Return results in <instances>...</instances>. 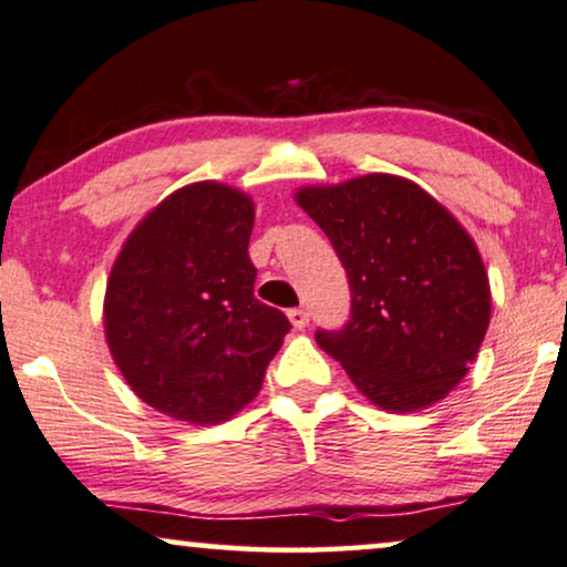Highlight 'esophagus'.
<instances>
[{"instance_id":"esophagus-1","label":"esophagus","mask_w":567,"mask_h":567,"mask_svg":"<svg viewBox=\"0 0 567 567\" xmlns=\"http://www.w3.org/2000/svg\"><path fill=\"white\" fill-rule=\"evenodd\" d=\"M287 318H290V323L298 331L306 329V326H308V310L306 308H290V310H287Z\"/></svg>"}]
</instances>
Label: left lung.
<instances>
[{
	"instance_id": "obj_1",
	"label": "left lung",
	"mask_w": 567,
	"mask_h": 567,
	"mask_svg": "<svg viewBox=\"0 0 567 567\" xmlns=\"http://www.w3.org/2000/svg\"><path fill=\"white\" fill-rule=\"evenodd\" d=\"M298 203L344 265L352 308L316 341L388 411L432 405L465 378L491 321L473 238L409 179L367 174L308 187Z\"/></svg>"
}]
</instances>
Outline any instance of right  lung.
<instances>
[{"instance_id":"obj_1","label":"right lung","mask_w":567,"mask_h":567,"mask_svg":"<svg viewBox=\"0 0 567 567\" xmlns=\"http://www.w3.org/2000/svg\"><path fill=\"white\" fill-rule=\"evenodd\" d=\"M254 205L215 182L189 185L141 220L105 295L107 344L151 409L220 424L259 393L285 333L282 310L254 298Z\"/></svg>"}]
</instances>
